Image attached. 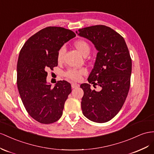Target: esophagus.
<instances>
[{"instance_id": "esophagus-1", "label": "esophagus", "mask_w": 154, "mask_h": 154, "mask_svg": "<svg viewBox=\"0 0 154 154\" xmlns=\"http://www.w3.org/2000/svg\"><path fill=\"white\" fill-rule=\"evenodd\" d=\"M79 86V85H78L77 83H72V88H76Z\"/></svg>"}]
</instances>
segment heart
I'll use <instances>...</instances> for the list:
<instances>
[{
  "mask_svg": "<svg viewBox=\"0 0 154 154\" xmlns=\"http://www.w3.org/2000/svg\"><path fill=\"white\" fill-rule=\"evenodd\" d=\"M74 46L78 50L79 52L81 53L83 56L88 55L90 52V46L88 42L85 39H80L74 42ZM66 52L65 47L62 46L58 49L57 53V60L60 62L62 61L64 58V54ZM86 71L85 69H76V68H71L66 71L64 73V75L66 77L69 79L73 81H79L81 79L82 75L85 74Z\"/></svg>",
  "mask_w": 154,
  "mask_h": 154,
  "instance_id": "heart-1",
  "label": "heart"
}]
</instances>
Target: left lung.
Listing matches in <instances>:
<instances>
[{"instance_id": "1", "label": "left lung", "mask_w": 154, "mask_h": 154, "mask_svg": "<svg viewBox=\"0 0 154 154\" xmlns=\"http://www.w3.org/2000/svg\"><path fill=\"white\" fill-rule=\"evenodd\" d=\"M76 33L91 41L98 51L88 81L102 88L96 92L90 89V84L81 85L84 91L82 114L92 122L104 123L117 115L128 96L131 58L124 38L109 26L100 25L85 27Z\"/></svg>"}]
</instances>
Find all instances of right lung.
Here are the masks:
<instances>
[{
  "mask_svg": "<svg viewBox=\"0 0 154 154\" xmlns=\"http://www.w3.org/2000/svg\"><path fill=\"white\" fill-rule=\"evenodd\" d=\"M75 36L73 31L62 27H46L27 39L19 53V95L29 115L39 123H54L62 115L65 101L72 92L71 85L59 81L52 88L47 83V70L58 66V49Z\"/></svg>",
  "mask_w": 154,
  "mask_h": 154,
  "instance_id": "1",
  "label": "right lung"
}]
</instances>
